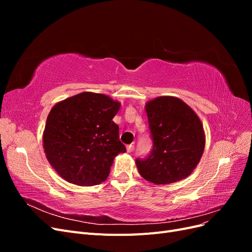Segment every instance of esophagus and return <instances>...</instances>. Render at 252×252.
<instances>
[{"mask_svg": "<svg viewBox=\"0 0 252 252\" xmlns=\"http://www.w3.org/2000/svg\"><path fill=\"white\" fill-rule=\"evenodd\" d=\"M126 150H127V152H129V154H130V152H132L133 150H134V146L132 144H130V145H128V146L126 147Z\"/></svg>", "mask_w": 252, "mask_h": 252, "instance_id": "1", "label": "esophagus"}]
</instances>
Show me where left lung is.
Segmentation results:
<instances>
[{
	"mask_svg": "<svg viewBox=\"0 0 252 252\" xmlns=\"http://www.w3.org/2000/svg\"><path fill=\"white\" fill-rule=\"evenodd\" d=\"M154 140L150 156L136 159L142 177L157 185L186 179L205 148L203 124L194 110L177 96L163 95L145 104Z\"/></svg>",
	"mask_w": 252,
	"mask_h": 252,
	"instance_id": "1",
	"label": "left lung"
}]
</instances>
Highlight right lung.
Here are the masks:
<instances>
[{"label":"right lung","mask_w":252,"mask_h":252,"mask_svg":"<svg viewBox=\"0 0 252 252\" xmlns=\"http://www.w3.org/2000/svg\"><path fill=\"white\" fill-rule=\"evenodd\" d=\"M121 103L85 91L57 103L43 132V148L61 178L79 186L101 184L113 159L126 148L112 119Z\"/></svg>","instance_id":"obj_1"}]
</instances>
